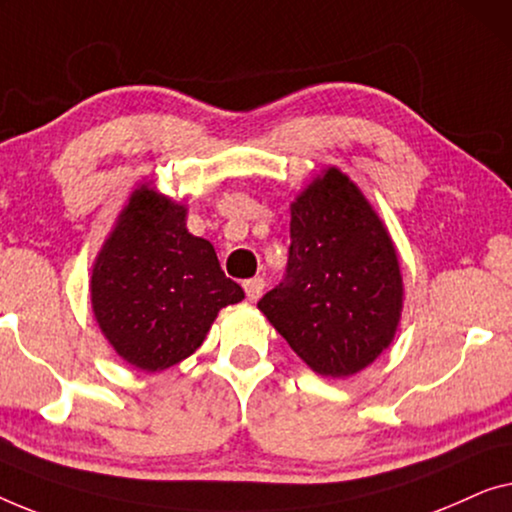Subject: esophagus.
<instances>
[{
    "mask_svg": "<svg viewBox=\"0 0 512 512\" xmlns=\"http://www.w3.org/2000/svg\"><path fill=\"white\" fill-rule=\"evenodd\" d=\"M243 290H246V297L250 301H257L259 297H262V292H264V278L255 276V278L246 280V283H243Z\"/></svg>",
    "mask_w": 512,
    "mask_h": 512,
    "instance_id": "34e87169",
    "label": "esophagus"
}]
</instances>
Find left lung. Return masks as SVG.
Instances as JSON below:
<instances>
[{
	"mask_svg": "<svg viewBox=\"0 0 512 512\" xmlns=\"http://www.w3.org/2000/svg\"><path fill=\"white\" fill-rule=\"evenodd\" d=\"M401 297L390 234L357 185L329 169L292 204L285 276L257 308L313 371L343 378L390 345Z\"/></svg>",
	"mask_w": 512,
	"mask_h": 512,
	"instance_id": "1",
	"label": "left lung"
}]
</instances>
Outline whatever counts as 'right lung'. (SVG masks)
<instances>
[{"label": "right lung", "mask_w": 512, "mask_h": 512, "mask_svg": "<svg viewBox=\"0 0 512 512\" xmlns=\"http://www.w3.org/2000/svg\"><path fill=\"white\" fill-rule=\"evenodd\" d=\"M92 311L122 359L143 371L192 355L220 308L246 294L211 243L185 227V208L136 190L92 271Z\"/></svg>", "instance_id": "obj_1"}]
</instances>
